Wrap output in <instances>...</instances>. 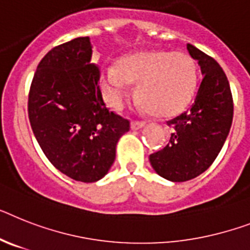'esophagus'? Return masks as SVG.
Returning a JSON list of instances; mask_svg holds the SVG:
<instances>
[{
	"mask_svg": "<svg viewBox=\"0 0 250 250\" xmlns=\"http://www.w3.org/2000/svg\"><path fill=\"white\" fill-rule=\"evenodd\" d=\"M144 125H146V123H143V121H131V124H130V126H131L133 130L142 129Z\"/></svg>",
	"mask_w": 250,
	"mask_h": 250,
	"instance_id": "1",
	"label": "esophagus"
}]
</instances>
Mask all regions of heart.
Wrapping results in <instances>:
<instances>
[{
	"mask_svg": "<svg viewBox=\"0 0 250 250\" xmlns=\"http://www.w3.org/2000/svg\"><path fill=\"white\" fill-rule=\"evenodd\" d=\"M137 85V98L149 115L170 119L184 112L197 92L198 67L187 52L149 49L125 56L101 73L106 102L120 108Z\"/></svg>",
	"mask_w": 250,
	"mask_h": 250,
	"instance_id": "heart-1",
	"label": "heart"
}]
</instances>
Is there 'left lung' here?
I'll list each match as a JSON object with an SVG mask.
<instances>
[{
	"instance_id": "8db88e82",
	"label": "left lung",
	"mask_w": 250,
	"mask_h": 250,
	"mask_svg": "<svg viewBox=\"0 0 250 250\" xmlns=\"http://www.w3.org/2000/svg\"><path fill=\"white\" fill-rule=\"evenodd\" d=\"M187 48L201 66L203 79L190 110L167 121L172 127L168 144L149 156L153 170L174 183L191 180L213 164L234 115L231 89L221 66L193 44Z\"/></svg>"
}]
</instances>
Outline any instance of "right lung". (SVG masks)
Wrapping results in <instances>:
<instances>
[{"instance_id":"1","label":"right lung","mask_w":250,"mask_h":250,"mask_svg":"<svg viewBox=\"0 0 250 250\" xmlns=\"http://www.w3.org/2000/svg\"><path fill=\"white\" fill-rule=\"evenodd\" d=\"M89 37L55 47L39 62L28 113L39 147L53 166L82 183L101 180L130 123L103 102Z\"/></svg>"}]
</instances>
